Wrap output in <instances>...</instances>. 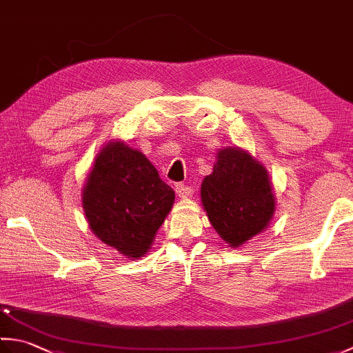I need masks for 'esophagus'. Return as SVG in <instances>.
Wrapping results in <instances>:
<instances>
[{"label": "esophagus", "mask_w": 353, "mask_h": 353, "mask_svg": "<svg viewBox=\"0 0 353 353\" xmlns=\"http://www.w3.org/2000/svg\"><path fill=\"white\" fill-rule=\"evenodd\" d=\"M176 192L181 199H186L191 196V186L185 183H176Z\"/></svg>", "instance_id": "esophagus-1"}]
</instances>
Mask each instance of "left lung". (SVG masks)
<instances>
[{"mask_svg": "<svg viewBox=\"0 0 353 353\" xmlns=\"http://www.w3.org/2000/svg\"><path fill=\"white\" fill-rule=\"evenodd\" d=\"M201 201L212 226L230 245H239L264 229L274 199L265 168L238 148L216 154L212 174L201 183Z\"/></svg>", "mask_w": 353, "mask_h": 353, "instance_id": "obj_1", "label": "left lung"}]
</instances>
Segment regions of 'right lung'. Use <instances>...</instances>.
<instances>
[{"mask_svg": "<svg viewBox=\"0 0 353 353\" xmlns=\"http://www.w3.org/2000/svg\"><path fill=\"white\" fill-rule=\"evenodd\" d=\"M174 201V191L147 157L123 142L97 156L83 191L89 226L103 243L130 258L152 244Z\"/></svg>", "mask_w": 353, "mask_h": 353, "instance_id": "add662e5", "label": "right lung"}]
</instances>
